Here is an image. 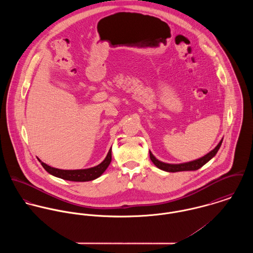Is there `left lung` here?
I'll return each instance as SVG.
<instances>
[{"instance_id":"8db88e82","label":"left lung","mask_w":253,"mask_h":253,"mask_svg":"<svg viewBox=\"0 0 253 253\" xmlns=\"http://www.w3.org/2000/svg\"><path fill=\"white\" fill-rule=\"evenodd\" d=\"M223 139L218 143L216 147L211 151L209 154H207L206 156H204L201 159H198L196 161H192L189 163H184V164H178V165H174V164H166L163 163L161 161H159L158 159L155 158V156L151 153V151H149L150 153V159L153 162V164L160 169L165 170V171H169V172H177V171H188V170H197L199 169H201L204 165H206L208 162H210L215 155H216L220 146L222 144Z\"/></svg>"}]
</instances>
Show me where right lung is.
<instances>
[{
    "instance_id": "right-lung-1",
    "label": "right lung",
    "mask_w": 253,
    "mask_h": 253,
    "mask_svg": "<svg viewBox=\"0 0 253 253\" xmlns=\"http://www.w3.org/2000/svg\"><path fill=\"white\" fill-rule=\"evenodd\" d=\"M112 160V150H109L108 154L105 160L96 167L86 169H75V170H66V169H58L51 168L44 163L41 162L42 168L51 175L64 179V180L76 181V182H85L91 181L98 178L109 167Z\"/></svg>"
}]
</instances>
